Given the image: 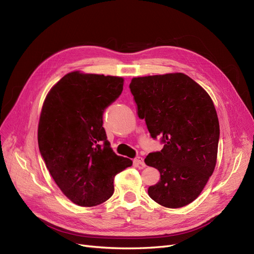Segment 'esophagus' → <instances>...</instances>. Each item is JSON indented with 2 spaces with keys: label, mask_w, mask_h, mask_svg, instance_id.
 <instances>
[{
  "label": "esophagus",
  "mask_w": 254,
  "mask_h": 254,
  "mask_svg": "<svg viewBox=\"0 0 254 254\" xmlns=\"http://www.w3.org/2000/svg\"><path fill=\"white\" fill-rule=\"evenodd\" d=\"M133 162L134 165L136 166H140V167H145V162H144V158L140 157V156H137L133 159Z\"/></svg>",
  "instance_id": "esophagus-1"
}]
</instances>
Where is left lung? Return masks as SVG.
Returning a JSON list of instances; mask_svg holds the SVG:
<instances>
[{
  "instance_id": "left-lung-1",
  "label": "left lung",
  "mask_w": 254,
  "mask_h": 254,
  "mask_svg": "<svg viewBox=\"0 0 254 254\" xmlns=\"http://www.w3.org/2000/svg\"><path fill=\"white\" fill-rule=\"evenodd\" d=\"M129 88L138 118L145 119L151 137L164 144L145 158L160 173L148 194L162 206H186L200 195L216 167L220 126L214 103L182 73L133 78Z\"/></svg>"
}]
</instances>
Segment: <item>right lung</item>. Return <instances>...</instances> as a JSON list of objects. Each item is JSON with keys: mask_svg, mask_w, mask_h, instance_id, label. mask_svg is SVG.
Wrapping results in <instances>:
<instances>
[{"mask_svg": "<svg viewBox=\"0 0 254 254\" xmlns=\"http://www.w3.org/2000/svg\"><path fill=\"white\" fill-rule=\"evenodd\" d=\"M124 79L68 73L48 94L38 124V147L58 188L80 206L114 194V177L132 166L118 156L103 128L105 109L120 97Z\"/></svg>", "mask_w": 254, "mask_h": 254, "instance_id": "obj_1", "label": "right lung"}]
</instances>
